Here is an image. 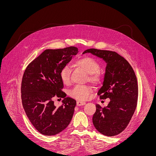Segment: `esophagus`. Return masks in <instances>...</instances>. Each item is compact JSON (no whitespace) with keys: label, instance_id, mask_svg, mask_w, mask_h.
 Instances as JSON below:
<instances>
[{"label":"esophagus","instance_id":"34e87169","mask_svg":"<svg viewBox=\"0 0 156 156\" xmlns=\"http://www.w3.org/2000/svg\"><path fill=\"white\" fill-rule=\"evenodd\" d=\"M85 102H83V101H77V106H81V105H84L85 104Z\"/></svg>","mask_w":156,"mask_h":156}]
</instances>
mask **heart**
Wrapping results in <instances>:
<instances>
[{
    "mask_svg": "<svg viewBox=\"0 0 156 156\" xmlns=\"http://www.w3.org/2000/svg\"><path fill=\"white\" fill-rule=\"evenodd\" d=\"M77 67L87 72V80L94 85H100L103 81V75L100 72V64L91 56H84L75 61ZM61 81L64 84L70 83V69L68 66L65 65L60 71ZM92 91V88L88 85H77L69 92V96L78 101H85L89 98Z\"/></svg>",
    "mask_w": 156,
    "mask_h": 156,
    "instance_id": "heart-1",
    "label": "heart"
}]
</instances>
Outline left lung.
Returning a JSON list of instances; mask_svg holds the SVG:
<instances>
[{
	"label": "left lung",
	"mask_w": 156,
	"mask_h": 156,
	"mask_svg": "<svg viewBox=\"0 0 156 156\" xmlns=\"http://www.w3.org/2000/svg\"><path fill=\"white\" fill-rule=\"evenodd\" d=\"M87 53L107 62L104 81L98 95L101 100H111L105 107L96 105L93 124L103 135H119L129 124L137 105L139 90L135 72L123 56L115 51L89 49L83 54Z\"/></svg>",
	"instance_id": "obj_1"
}]
</instances>
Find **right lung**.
Listing matches in <instances>:
<instances>
[{"instance_id": "add662e5", "label": "right lung", "mask_w": 156, "mask_h": 156, "mask_svg": "<svg viewBox=\"0 0 156 156\" xmlns=\"http://www.w3.org/2000/svg\"><path fill=\"white\" fill-rule=\"evenodd\" d=\"M78 49H46L27 66L21 82L22 104L32 126L44 135L62 131L73 117L76 101L62 91L60 71L77 55ZM55 97L63 98V105L56 108Z\"/></svg>"}]
</instances>
